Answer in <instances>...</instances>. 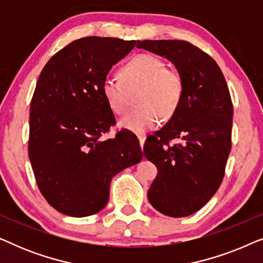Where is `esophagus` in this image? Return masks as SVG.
I'll list each match as a JSON object with an SVG mask.
<instances>
[{"label":"esophagus","instance_id":"34e87169","mask_svg":"<svg viewBox=\"0 0 263 263\" xmlns=\"http://www.w3.org/2000/svg\"><path fill=\"white\" fill-rule=\"evenodd\" d=\"M138 139H139L140 146H141V148H142L143 143H145V140H146V135H145V134H139V135H138Z\"/></svg>","mask_w":263,"mask_h":263}]
</instances>
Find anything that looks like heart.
I'll list each match as a JSON object with an SVG mask.
<instances>
[{
    "mask_svg": "<svg viewBox=\"0 0 263 263\" xmlns=\"http://www.w3.org/2000/svg\"><path fill=\"white\" fill-rule=\"evenodd\" d=\"M121 79L107 77L102 84V95L107 106L117 115L128 109L132 95L139 93V109L120 118L125 130L142 134L156 128L164 117L178 109L184 95V81L178 70L166 68L159 57L140 53L121 69Z\"/></svg>",
    "mask_w": 263,
    "mask_h": 263,
    "instance_id": "obj_1",
    "label": "heart"
}]
</instances>
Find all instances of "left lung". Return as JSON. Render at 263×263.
I'll list each match as a JSON object with an SVG mask.
<instances>
[{
    "instance_id": "8db88e82",
    "label": "left lung",
    "mask_w": 263,
    "mask_h": 263,
    "mask_svg": "<svg viewBox=\"0 0 263 263\" xmlns=\"http://www.w3.org/2000/svg\"><path fill=\"white\" fill-rule=\"evenodd\" d=\"M136 48L171 61L184 81L178 109L146 139L143 154L158 168L149 203L167 217H188L212 199L224 177L233 115L228 85L217 62L188 42L138 41ZM172 138L183 142L168 145Z\"/></svg>"
}]
</instances>
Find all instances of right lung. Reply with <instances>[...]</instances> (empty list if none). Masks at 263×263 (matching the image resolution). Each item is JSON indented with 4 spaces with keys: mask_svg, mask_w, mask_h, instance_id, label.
<instances>
[{
    "mask_svg": "<svg viewBox=\"0 0 263 263\" xmlns=\"http://www.w3.org/2000/svg\"><path fill=\"white\" fill-rule=\"evenodd\" d=\"M135 43L78 39L53 55L39 75L30 109L28 157L42 195L60 213H98L109 200L114 176L142 159L133 133L102 139L115 124L102 84Z\"/></svg>",
    "mask_w": 263,
    "mask_h": 263,
    "instance_id": "right-lung-1",
    "label": "right lung"
}]
</instances>
